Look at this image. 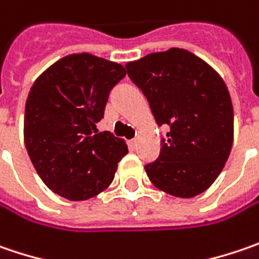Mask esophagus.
<instances>
[{
  "mask_svg": "<svg viewBox=\"0 0 259 259\" xmlns=\"http://www.w3.org/2000/svg\"><path fill=\"white\" fill-rule=\"evenodd\" d=\"M129 145H130V148H132V149H135V148L138 146V139H132V141L129 142Z\"/></svg>",
  "mask_w": 259,
  "mask_h": 259,
  "instance_id": "obj_1",
  "label": "esophagus"
}]
</instances>
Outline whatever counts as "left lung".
<instances>
[{
	"label": "left lung",
	"instance_id": "8db88e82",
	"mask_svg": "<svg viewBox=\"0 0 259 259\" xmlns=\"http://www.w3.org/2000/svg\"><path fill=\"white\" fill-rule=\"evenodd\" d=\"M126 69L156 123L169 127L158 159L145 165L152 184L183 198L206 191L222 172L233 142L226 84L204 61L178 48L126 63Z\"/></svg>",
	"mask_w": 259,
	"mask_h": 259
}]
</instances>
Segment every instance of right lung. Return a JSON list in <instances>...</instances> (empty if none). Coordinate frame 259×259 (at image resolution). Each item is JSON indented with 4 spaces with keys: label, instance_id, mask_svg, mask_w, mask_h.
I'll use <instances>...</instances> for the list:
<instances>
[{
    "label": "right lung",
    "instance_id": "right-lung-1",
    "mask_svg": "<svg viewBox=\"0 0 259 259\" xmlns=\"http://www.w3.org/2000/svg\"><path fill=\"white\" fill-rule=\"evenodd\" d=\"M126 71L90 53L69 55L34 81L24 113V143L43 183L72 201L106 190L127 145L98 132L110 91Z\"/></svg>",
    "mask_w": 259,
    "mask_h": 259
}]
</instances>
